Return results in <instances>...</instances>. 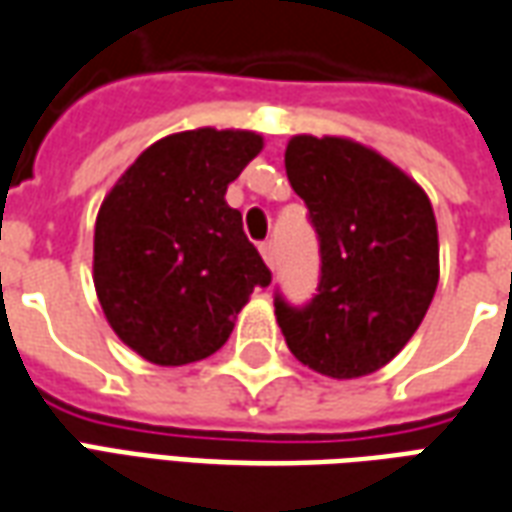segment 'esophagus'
Instances as JSON below:
<instances>
[{
  "label": "esophagus",
  "mask_w": 512,
  "mask_h": 512,
  "mask_svg": "<svg viewBox=\"0 0 512 512\" xmlns=\"http://www.w3.org/2000/svg\"><path fill=\"white\" fill-rule=\"evenodd\" d=\"M260 255L266 260V266L274 271V266H277V246L271 244V241H263V244H260Z\"/></svg>",
  "instance_id": "34e87169"
}]
</instances>
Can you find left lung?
<instances>
[{
	"label": "left lung",
	"mask_w": 512,
	"mask_h": 512,
	"mask_svg": "<svg viewBox=\"0 0 512 512\" xmlns=\"http://www.w3.org/2000/svg\"><path fill=\"white\" fill-rule=\"evenodd\" d=\"M285 172L318 235L321 277L307 304L277 290V323L315 373L359 378L395 359L439 285V233L425 191L365 145L293 136Z\"/></svg>",
	"instance_id": "8db88e82"
}]
</instances>
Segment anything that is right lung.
<instances>
[{
	"mask_svg": "<svg viewBox=\"0 0 512 512\" xmlns=\"http://www.w3.org/2000/svg\"><path fill=\"white\" fill-rule=\"evenodd\" d=\"M263 150L252 131L158 139L126 169L95 222V290L115 334L164 367L216 354L271 271L227 186Z\"/></svg>",
	"mask_w": 512,
	"mask_h": 512,
	"instance_id": "right-lung-1",
	"label": "right lung"
}]
</instances>
